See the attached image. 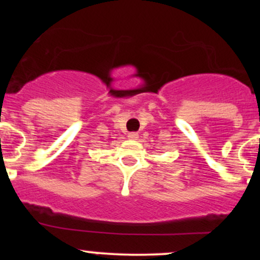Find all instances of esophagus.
<instances>
[{
  "label": "esophagus",
  "instance_id": "1",
  "mask_svg": "<svg viewBox=\"0 0 260 260\" xmlns=\"http://www.w3.org/2000/svg\"><path fill=\"white\" fill-rule=\"evenodd\" d=\"M138 138H139L138 133H136V132H132V133H129V134H128V139H131V140H138Z\"/></svg>",
  "mask_w": 260,
  "mask_h": 260
}]
</instances>
